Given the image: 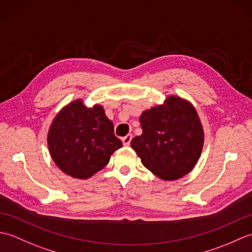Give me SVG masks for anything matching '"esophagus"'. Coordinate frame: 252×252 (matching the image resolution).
<instances>
[{
    "label": "esophagus",
    "instance_id": "34e87169",
    "mask_svg": "<svg viewBox=\"0 0 252 252\" xmlns=\"http://www.w3.org/2000/svg\"><path fill=\"white\" fill-rule=\"evenodd\" d=\"M131 140H132V135H130V134H127L126 136L123 137V138H122L123 145H125V146H129L130 143H131Z\"/></svg>",
    "mask_w": 252,
    "mask_h": 252
}]
</instances>
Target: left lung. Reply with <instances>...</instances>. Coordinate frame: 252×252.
I'll use <instances>...</instances> for the list:
<instances>
[{"label":"left lung","instance_id":"1","mask_svg":"<svg viewBox=\"0 0 252 252\" xmlns=\"http://www.w3.org/2000/svg\"><path fill=\"white\" fill-rule=\"evenodd\" d=\"M143 133L131 146L149 171L164 181L183 178L194 169L203 147V129L195 107L170 95L162 105L142 112Z\"/></svg>","mask_w":252,"mask_h":252}]
</instances>
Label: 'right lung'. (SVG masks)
<instances>
[{
  "label": "right lung",
  "mask_w": 252,
  "mask_h": 252,
  "mask_svg": "<svg viewBox=\"0 0 252 252\" xmlns=\"http://www.w3.org/2000/svg\"><path fill=\"white\" fill-rule=\"evenodd\" d=\"M52 159L63 173L87 180L106 167L122 142L103 106H85L76 99L58 112L47 133Z\"/></svg>",
  "instance_id": "1"
}]
</instances>
